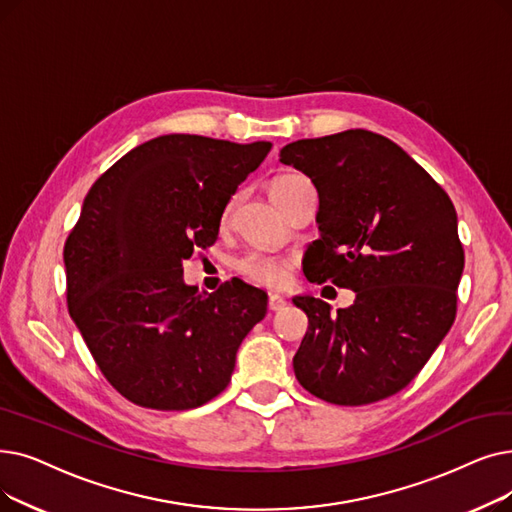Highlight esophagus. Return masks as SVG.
<instances>
[{"label": "esophagus", "instance_id": "1", "mask_svg": "<svg viewBox=\"0 0 512 512\" xmlns=\"http://www.w3.org/2000/svg\"><path fill=\"white\" fill-rule=\"evenodd\" d=\"M268 307H270L272 311H280V309H284V307H286V299H284V297H280V295H270Z\"/></svg>", "mask_w": 512, "mask_h": 512}]
</instances>
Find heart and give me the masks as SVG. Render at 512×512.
I'll return each instance as SVG.
<instances>
[{
	"label": "heart",
	"mask_w": 512,
	"mask_h": 512,
	"mask_svg": "<svg viewBox=\"0 0 512 512\" xmlns=\"http://www.w3.org/2000/svg\"><path fill=\"white\" fill-rule=\"evenodd\" d=\"M303 182H307V180L303 175H297V173L280 175L270 184V196L274 198L276 205H280L284 198L291 194L297 186H301ZM226 215H228V211H226ZM234 268L238 274L249 278L251 282H257L263 286H280L286 282L288 274H291V259L280 257V255L261 253V251H247L234 261Z\"/></svg>",
	"instance_id": "heart-1"
}]
</instances>
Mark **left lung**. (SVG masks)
<instances>
[{"mask_svg": "<svg viewBox=\"0 0 512 512\" xmlns=\"http://www.w3.org/2000/svg\"><path fill=\"white\" fill-rule=\"evenodd\" d=\"M280 163L303 171L320 196V238L303 274L355 293L337 314L322 299H293L309 320L297 381L337 406L395 395L456 318L464 251L450 196L406 150L366 129L286 144Z\"/></svg>", "mask_w": 512, "mask_h": 512, "instance_id": "8db88e82", "label": "left lung"}]
</instances>
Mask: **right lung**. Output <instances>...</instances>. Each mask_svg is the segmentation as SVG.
<instances>
[{
	"label": "right lung",
	"instance_id": "right-lung-1",
	"mask_svg": "<svg viewBox=\"0 0 512 512\" xmlns=\"http://www.w3.org/2000/svg\"><path fill=\"white\" fill-rule=\"evenodd\" d=\"M270 150L169 133L129 150L87 192L64 242L66 303L129 402L190 410L228 387L268 295L242 280L198 295L182 261L217 240L232 194Z\"/></svg>",
	"mask_w": 512,
	"mask_h": 512
}]
</instances>
